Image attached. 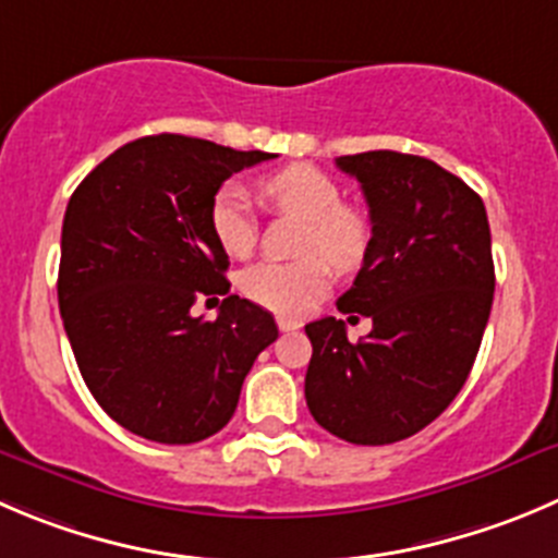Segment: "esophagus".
I'll use <instances>...</instances> for the list:
<instances>
[{
    "instance_id": "obj_1",
    "label": "esophagus",
    "mask_w": 558,
    "mask_h": 558,
    "mask_svg": "<svg viewBox=\"0 0 558 558\" xmlns=\"http://www.w3.org/2000/svg\"><path fill=\"white\" fill-rule=\"evenodd\" d=\"M279 331H284V333H290V331H299L301 328V323L299 320H293V317H279Z\"/></svg>"
}]
</instances>
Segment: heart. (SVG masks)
<instances>
[{"label":"heart","instance_id":"1","mask_svg":"<svg viewBox=\"0 0 558 558\" xmlns=\"http://www.w3.org/2000/svg\"><path fill=\"white\" fill-rule=\"evenodd\" d=\"M276 210L306 221L295 263H254L241 274V290L254 304L279 315H304L317 304L331 282L333 268L348 274L364 263L373 241V225L355 205L342 203V189L331 174L310 163H290L259 183ZM208 227L221 252L246 257L257 241V219L246 189L227 183L216 191Z\"/></svg>","mask_w":558,"mask_h":558}]
</instances>
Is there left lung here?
Here are the masks:
<instances>
[{
	"mask_svg": "<svg viewBox=\"0 0 558 558\" xmlns=\"http://www.w3.org/2000/svg\"><path fill=\"white\" fill-rule=\"evenodd\" d=\"M337 167L362 183L373 225L337 306L373 331L350 342L337 317L310 323L304 395L323 429L384 447L441 416L474 367L496 290L490 225L480 194L429 158L369 150Z\"/></svg>",
	"mask_w": 558,
	"mask_h": 558,
	"instance_id": "left-lung-1",
	"label": "left lung"
}]
</instances>
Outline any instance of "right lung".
I'll use <instances>...</instances> for the list:
<instances>
[{"instance_id": "right-lung-1", "label": "right lung", "mask_w": 558, "mask_h": 558, "mask_svg": "<svg viewBox=\"0 0 558 558\" xmlns=\"http://www.w3.org/2000/svg\"><path fill=\"white\" fill-rule=\"evenodd\" d=\"M276 158L180 134L142 136L100 161L62 221L57 299L78 373L134 435L196 444L232 418L254 359L279 337L274 315L227 295L216 320L199 295L230 293L208 227L230 174Z\"/></svg>"}]
</instances>
